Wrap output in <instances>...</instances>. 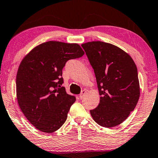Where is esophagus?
<instances>
[{
	"label": "esophagus",
	"mask_w": 158,
	"mask_h": 158,
	"mask_svg": "<svg viewBox=\"0 0 158 158\" xmlns=\"http://www.w3.org/2000/svg\"><path fill=\"white\" fill-rule=\"evenodd\" d=\"M85 94H86V90H82L81 93V94H80V96H79L80 98H83V97H84V96H85Z\"/></svg>",
	"instance_id": "1"
}]
</instances>
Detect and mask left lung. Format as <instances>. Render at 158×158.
<instances>
[{"instance_id":"8db88e82","label":"left lung","mask_w":158,"mask_h":158,"mask_svg":"<svg viewBox=\"0 0 158 158\" xmlns=\"http://www.w3.org/2000/svg\"><path fill=\"white\" fill-rule=\"evenodd\" d=\"M81 46L94 70L101 96L90 114L101 127L117 126L127 119L139 100L137 66L128 54L109 43L98 41Z\"/></svg>"}]
</instances>
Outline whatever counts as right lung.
<instances>
[{
  "label": "right lung",
  "mask_w": 158,
  "mask_h": 158,
  "mask_svg": "<svg viewBox=\"0 0 158 158\" xmlns=\"http://www.w3.org/2000/svg\"><path fill=\"white\" fill-rule=\"evenodd\" d=\"M79 44L49 41L34 48L21 61L16 75L19 107L39 130L52 133L61 127L76 98L66 93L62 69L81 57Z\"/></svg>",
  "instance_id": "add662e5"
}]
</instances>
